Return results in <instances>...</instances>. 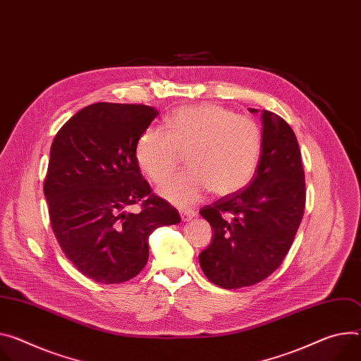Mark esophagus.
<instances>
[{"label":"esophagus","instance_id":"obj_1","mask_svg":"<svg viewBox=\"0 0 361 361\" xmlns=\"http://www.w3.org/2000/svg\"><path fill=\"white\" fill-rule=\"evenodd\" d=\"M180 216H181V220H183V221H188V220H191L192 217H195V212H194V210H181V212H180Z\"/></svg>","mask_w":361,"mask_h":361}]
</instances>
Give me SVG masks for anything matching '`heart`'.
I'll use <instances>...</instances> for the list:
<instances>
[{"label": "heart", "instance_id": "1", "mask_svg": "<svg viewBox=\"0 0 361 361\" xmlns=\"http://www.w3.org/2000/svg\"><path fill=\"white\" fill-rule=\"evenodd\" d=\"M262 130L255 119L216 104L181 106L166 129L147 128L135 145V159L155 184L167 181L187 154L190 170L159 192L174 204L188 206L212 190L224 197L242 190L256 173L262 154Z\"/></svg>", "mask_w": 361, "mask_h": 361}]
</instances>
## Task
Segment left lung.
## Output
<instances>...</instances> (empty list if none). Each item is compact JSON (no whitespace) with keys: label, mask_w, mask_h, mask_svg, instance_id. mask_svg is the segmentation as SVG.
Masks as SVG:
<instances>
[{"label":"left lung","mask_w":361,"mask_h":361,"mask_svg":"<svg viewBox=\"0 0 361 361\" xmlns=\"http://www.w3.org/2000/svg\"><path fill=\"white\" fill-rule=\"evenodd\" d=\"M260 118L264 142L249 185L200 210L213 228L212 243L199 255L200 267L210 282L226 289L274 274L304 216L305 176L297 137L279 115L262 111Z\"/></svg>","instance_id":"left-lung-1"}]
</instances>
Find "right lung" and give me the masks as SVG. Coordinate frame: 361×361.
Instances as JSON below:
<instances>
[{"instance_id":"add662e5","label":"right lung","mask_w":361,"mask_h":361,"mask_svg":"<svg viewBox=\"0 0 361 361\" xmlns=\"http://www.w3.org/2000/svg\"><path fill=\"white\" fill-rule=\"evenodd\" d=\"M158 111L135 104H93L64 123L53 140L44 195L53 233L87 278L121 283L148 260V238L177 224L178 212L152 194L135 145ZM134 204L142 210L129 212Z\"/></svg>"}]
</instances>
